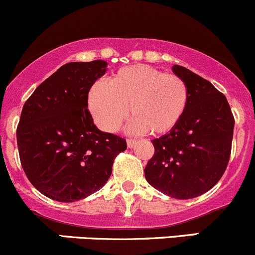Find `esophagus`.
<instances>
[{
  "instance_id": "1",
  "label": "esophagus",
  "mask_w": 255,
  "mask_h": 255,
  "mask_svg": "<svg viewBox=\"0 0 255 255\" xmlns=\"http://www.w3.org/2000/svg\"><path fill=\"white\" fill-rule=\"evenodd\" d=\"M127 143H128V148H132V147H135V145H136V140H132V138H128V140H127Z\"/></svg>"
}]
</instances>
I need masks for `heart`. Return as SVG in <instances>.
Returning <instances> with one entry per match:
<instances>
[{
	"label": "heart",
	"mask_w": 255,
	"mask_h": 255,
	"mask_svg": "<svg viewBox=\"0 0 255 255\" xmlns=\"http://www.w3.org/2000/svg\"><path fill=\"white\" fill-rule=\"evenodd\" d=\"M188 104L185 81L148 65L123 67L108 85L94 82L87 94L89 112L106 132H115L130 113L131 132L164 135L179 124Z\"/></svg>",
	"instance_id": "1"
}]
</instances>
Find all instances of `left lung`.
I'll use <instances>...</instances> for the list:
<instances>
[{
	"label": "left lung",
	"mask_w": 255,
	"mask_h": 255,
	"mask_svg": "<svg viewBox=\"0 0 255 255\" xmlns=\"http://www.w3.org/2000/svg\"><path fill=\"white\" fill-rule=\"evenodd\" d=\"M172 70L188 86V108L172 131L152 140L154 154L145 177L161 193L185 200L209 191L224 175L235 119L226 97L212 83L179 65Z\"/></svg>",
	"instance_id": "left-lung-1"
}]
</instances>
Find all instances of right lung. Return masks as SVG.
Masks as SVG:
<instances>
[{"label": "right lung", "mask_w": 255, "mask_h": 255, "mask_svg": "<svg viewBox=\"0 0 255 255\" xmlns=\"http://www.w3.org/2000/svg\"><path fill=\"white\" fill-rule=\"evenodd\" d=\"M107 61L69 62L25 102L17 128L20 163L30 183L61 203L82 200L108 182L113 162L127 141L103 132L88 110L91 86Z\"/></svg>", "instance_id": "right-lung-1"}]
</instances>
